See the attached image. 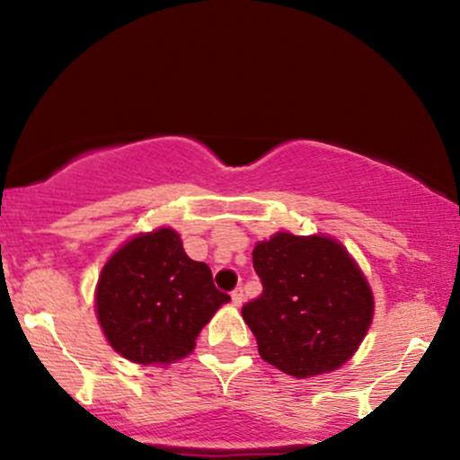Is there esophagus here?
Masks as SVG:
<instances>
[{
    "label": "esophagus",
    "instance_id": "34e87169",
    "mask_svg": "<svg viewBox=\"0 0 460 460\" xmlns=\"http://www.w3.org/2000/svg\"><path fill=\"white\" fill-rule=\"evenodd\" d=\"M231 300H234L235 307H240V305L244 303V289H242V288H235L234 292H231Z\"/></svg>",
    "mask_w": 460,
    "mask_h": 460
}]
</instances>
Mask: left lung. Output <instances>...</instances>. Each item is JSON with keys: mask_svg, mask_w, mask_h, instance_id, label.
<instances>
[{"mask_svg": "<svg viewBox=\"0 0 460 460\" xmlns=\"http://www.w3.org/2000/svg\"><path fill=\"white\" fill-rule=\"evenodd\" d=\"M263 285L242 307L263 361L296 378L346 363L372 324V289L331 237L277 234L252 251Z\"/></svg>", "mask_w": 460, "mask_h": 460, "instance_id": "left-lung-1", "label": "left lung"}]
</instances>
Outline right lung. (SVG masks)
I'll return each mask as SVG.
<instances>
[{
  "label": "right lung",
  "instance_id": "1",
  "mask_svg": "<svg viewBox=\"0 0 460 460\" xmlns=\"http://www.w3.org/2000/svg\"><path fill=\"white\" fill-rule=\"evenodd\" d=\"M229 294L208 263L190 260L172 229L138 235L114 252L97 285L99 324L129 361L171 363L192 352L200 329Z\"/></svg>",
  "mask_w": 460,
  "mask_h": 460
}]
</instances>
